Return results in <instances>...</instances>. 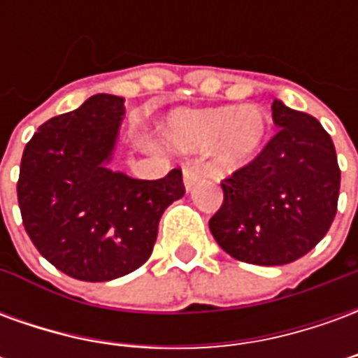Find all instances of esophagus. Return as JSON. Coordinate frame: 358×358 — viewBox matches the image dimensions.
I'll return each mask as SVG.
<instances>
[{
    "label": "esophagus",
    "instance_id": "1",
    "mask_svg": "<svg viewBox=\"0 0 358 358\" xmlns=\"http://www.w3.org/2000/svg\"><path fill=\"white\" fill-rule=\"evenodd\" d=\"M184 187H186L187 192H192L195 186H197V182L201 180V171L195 166V164H187L184 166Z\"/></svg>",
    "mask_w": 358,
    "mask_h": 358
}]
</instances>
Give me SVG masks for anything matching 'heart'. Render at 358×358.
I'll list each match as a JSON object with an SVG mask.
<instances>
[{"instance_id": "1", "label": "heart", "mask_w": 358, "mask_h": 358, "mask_svg": "<svg viewBox=\"0 0 358 358\" xmlns=\"http://www.w3.org/2000/svg\"><path fill=\"white\" fill-rule=\"evenodd\" d=\"M161 136L169 148L184 153L215 145L217 163L232 171L261 151L268 136V120L253 105L178 109L166 117Z\"/></svg>"}]
</instances>
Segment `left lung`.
<instances>
[{
    "instance_id": "1",
    "label": "left lung",
    "mask_w": 358,
    "mask_h": 358,
    "mask_svg": "<svg viewBox=\"0 0 358 358\" xmlns=\"http://www.w3.org/2000/svg\"><path fill=\"white\" fill-rule=\"evenodd\" d=\"M272 120L278 134L222 182L224 201L209 220L228 255L261 266L293 263L322 240L341 180L334 141L315 117L274 99Z\"/></svg>"
}]
</instances>
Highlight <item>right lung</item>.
Instances as JSON below:
<instances>
[{
  "instance_id": "1",
  "label": "right lung",
  "mask_w": 358,
  "mask_h": 358,
  "mask_svg": "<svg viewBox=\"0 0 358 358\" xmlns=\"http://www.w3.org/2000/svg\"><path fill=\"white\" fill-rule=\"evenodd\" d=\"M124 99L97 94L43 122L20 161L19 207L36 249L84 282L126 276L145 263L164 209L184 197L182 172L138 180L109 169Z\"/></svg>"
}]
</instances>
